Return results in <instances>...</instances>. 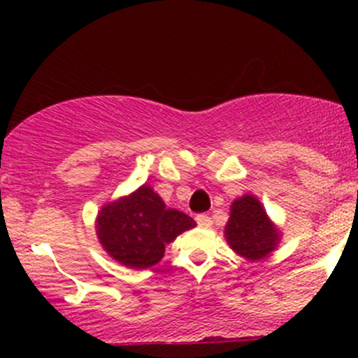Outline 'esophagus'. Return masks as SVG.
<instances>
[{
  "instance_id": "34e87169",
  "label": "esophagus",
  "mask_w": 358,
  "mask_h": 358,
  "mask_svg": "<svg viewBox=\"0 0 358 358\" xmlns=\"http://www.w3.org/2000/svg\"><path fill=\"white\" fill-rule=\"evenodd\" d=\"M196 222L201 229H211V225H213V220L209 218L208 215H197Z\"/></svg>"
}]
</instances>
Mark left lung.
<instances>
[{
	"label": "left lung",
	"instance_id": "1",
	"mask_svg": "<svg viewBox=\"0 0 358 358\" xmlns=\"http://www.w3.org/2000/svg\"><path fill=\"white\" fill-rule=\"evenodd\" d=\"M223 234L230 249L249 262L262 259L275 251L282 236L258 197L252 194H244L232 202L230 218Z\"/></svg>",
	"mask_w": 358,
	"mask_h": 358
}]
</instances>
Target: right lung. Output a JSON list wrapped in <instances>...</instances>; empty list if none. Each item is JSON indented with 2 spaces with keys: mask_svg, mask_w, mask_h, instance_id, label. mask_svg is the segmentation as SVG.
<instances>
[{
  "mask_svg": "<svg viewBox=\"0 0 358 358\" xmlns=\"http://www.w3.org/2000/svg\"><path fill=\"white\" fill-rule=\"evenodd\" d=\"M196 222L164 201L147 183L102 206L95 220L99 243L121 265L143 270L157 265L164 249Z\"/></svg>",
  "mask_w": 358,
  "mask_h": 358,
  "instance_id": "right-lung-1",
  "label": "right lung"
}]
</instances>
